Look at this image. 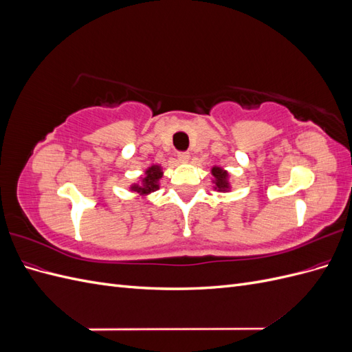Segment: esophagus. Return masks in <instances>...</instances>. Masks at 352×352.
<instances>
[{"instance_id":"esophagus-1","label":"esophagus","mask_w":352,"mask_h":352,"mask_svg":"<svg viewBox=\"0 0 352 352\" xmlns=\"http://www.w3.org/2000/svg\"><path fill=\"white\" fill-rule=\"evenodd\" d=\"M177 158H179V162H182V163H186V162H189V153H179L177 154Z\"/></svg>"}]
</instances>
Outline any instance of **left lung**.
<instances>
[{
	"label": "left lung",
	"instance_id": "obj_1",
	"mask_svg": "<svg viewBox=\"0 0 352 352\" xmlns=\"http://www.w3.org/2000/svg\"><path fill=\"white\" fill-rule=\"evenodd\" d=\"M211 175L214 176V180H212V184L216 185L214 188L221 190V192H228V190L230 189V185H229V175L226 170L214 166L211 168Z\"/></svg>",
	"mask_w": 352,
	"mask_h": 352
}]
</instances>
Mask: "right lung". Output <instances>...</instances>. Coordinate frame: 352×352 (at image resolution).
<instances>
[{"mask_svg": "<svg viewBox=\"0 0 352 352\" xmlns=\"http://www.w3.org/2000/svg\"><path fill=\"white\" fill-rule=\"evenodd\" d=\"M162 176H163V170L160 166L154 164L151 167H148L145 170L142 182L141 184H133L131 186V190H133V192H138L140 195H144V197L148 195V194H151L160 188L158 180L162 179Z\"/></svg>", "mask_w": 352, "mask_h": 352, "instance_id": "1", "label": "right lung"}]
</instances>
